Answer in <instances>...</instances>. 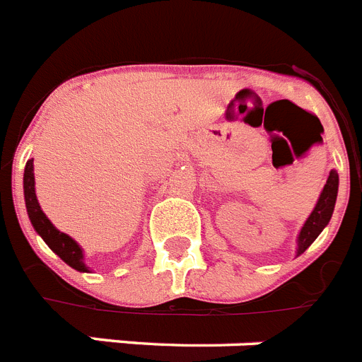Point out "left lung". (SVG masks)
<instances>
[{"mask_svg":"<svg viewBox=\"0 0 362 362\" xmlns=\"http://www.w3.org/2000/svg\"><path fill=\"white\" fill-rule=\"evenodd\" d=\"M337 193H339V173L331 171L327 176V182H325L324 189L320 193L318 202L314 210L310 211V216L307 217V221L301 227L298 234V247H296V255H303L310 243L320 236V232L324 230L325 227L331 221V216H333L334 202H337Z\"/></svg>","mask_w":362,"mask_h":362,"instance_id":"1","label":"left lung"}]
</instances>
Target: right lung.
Here are the masks:
<instances>
[{"label":"right lung","instance_id":"right-lung-1","mask_svg":"<svg viewBox=\"0 0 362 362\" xmlns=\"http://www.w3.org/2000/svg\"><path fill=\"white\" fill-rule=\"evenodd\" d=\"M23 199H25V208H28L29 221L37 230V234L42 238L46 245L57 255L63 262L69 264L78 272L85 273L89 272V267L85 266V255L83 249L79 247L78 242L72 240L69 234L57 230L54 223L49 221L46 214L40 210V204L37 201V193H35V173H33V160L25 163V171H23Z\"/></svg>","mask_w":362,"mask_h":362}]
</instances>
